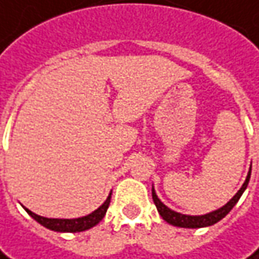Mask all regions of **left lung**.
<instances>
[{
	"label": "left lung",
	"instance_id": "obj_1",
	"mask_svg": "<svg viewBox=\"0 0 259 259\" xmlns=\"http://www.w3.org/2000/svg\"><path fill=\"white\" fill-rule=\"evenodd\" d=\"M249 177H251V168H249V171H248V176H246V179H245L242 187L238 190V193L235 194L234 197H232L228 203L225 204V206H222V207H219V209H216V210H212V212H209V213L206 214H199V216L183 214L176 212V210H171L168 206H165V204L158 199V196L155 194L154 186H153L151 194H153V200H154V204L157 206L158 213H160V216L164 219L167 224L173 225V226H179V228H189V229H194V228H206V226H212V225L218 224L221 219H224L225 216L232 210V207H234L235 204H236V202L239 200V197L242 196V193L245 192V189H246V186L249 183Z\"/></svg>",
	"mask_w": 259,
	"mask_h": 259
}]
</instances>
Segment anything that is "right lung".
<instances>
[{"mask_svg":"<svg viewBox=\"0 0 259 259\" xmlns=\"http://www.w3.org/2000/svg\"><path fill=\"white\" fill-rule=\"evenodd\" d=\"M111 194L112 193H109L104 203L101 204L96 210H94L92 213L77 218V219H50V218H45V216L33 213L27 207H24V209L34 221H37L38 224L43 225L45 228L50 229V231H55V232H83L86 229H91V228L96 226L104 219L105 213L109 207V203H111Z\"/></svg>","mask_w":259,"mask_h":259,"instance_id":"add662e5","label":"right lung"}]
</instances>
